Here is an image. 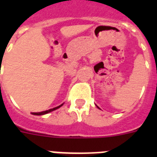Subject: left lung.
Here are the masks:
<instances>
[{
    "mask_svg": "<svg viewBox=\"0 0 157 157\" xmlns=\"http://www.w3.org/2000/svg\"><path fill=\"white\" fill-rule=\"evenodd\" d=\"M96 106H97V105H96ZM97 107H98V108H99V107H98V106H97Z\"/></svg>",
    "mask_w": 157,
    "mask_h": 157,
    "instance_id": "1",
    "label": "left lung"
}]
</instances>
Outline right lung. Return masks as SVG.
I'll return each mask as SVG.
<instances>
[{"label": "right lung", "mask_w": 157, "mask_h": 157, "mask_svg": "<svg viewBox=\"0 0 157 157\" xmlns=\"http://www.w3.org/2000/svg\"><path fill=\"white\" fill-rule=\"evenodd\" d=\"M63 105V104H61V105H59V106H58V107H54V108H51V109H49V110H46V111H44V112H34L33 114L36 115V116H41V115L47 114V113H49V112H53V111H54V110L58 109V108H59L60 107H62Z\"/></svg>", "instance_id": "1"}]
</instances>
